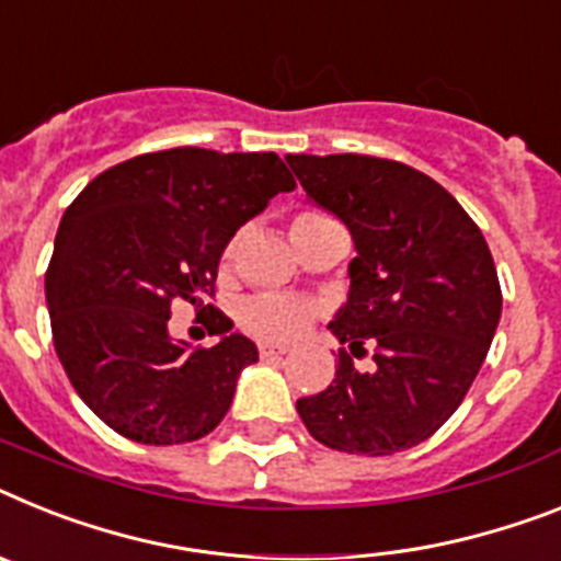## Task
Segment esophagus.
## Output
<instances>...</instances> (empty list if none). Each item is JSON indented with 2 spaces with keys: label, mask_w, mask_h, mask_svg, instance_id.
Segmentation results:
<instances>
[{
  "label": "esophagus",
  "mask_w": 561,
  "mask_h": 561,
  "mask_svg": "<svg viewBox=\"0 0 561 561\" xmlns=\"http://www.w3.org/2000/svg\"><path fill=\"white\" fill-rule=\"evenodd\" d=\"M259 356H262V359H276V356H285V347L259 345Z\"/></svg>",
  "instance_id": "1"
}]
</instances>
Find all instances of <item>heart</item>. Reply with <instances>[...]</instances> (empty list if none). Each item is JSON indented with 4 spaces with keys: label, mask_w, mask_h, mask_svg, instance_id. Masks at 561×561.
<instances>
[{
    "label": "heart",
    "mask_w": 561,
    "mask_h": 561,
    "mask_svg": "<svg viewBox=\"0 0 561 561\" xmlns=\"http://www.w3.org/2000/svg\"><path fill=\"white\" fill-rule=\"evenodd\" d=\"M324 219L322 214H299L290 225V230L302 228V225ZM233 251V244L228 253ZM317 317V305L302 299V296L288 294H256L244 299L237 310V322L244 333H251L259 342H290L308 328Z\"/></svg>",
    "instance_id": "heart-1"
}]
</instances>
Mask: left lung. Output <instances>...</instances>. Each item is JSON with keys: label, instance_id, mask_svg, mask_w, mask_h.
<instances>
[{"label": "left lung", "instance_id": "obj_1", "mask_svg": "<svg viewBox=\"0 0 561 561\" xmlns=\"http://www.w3.org/2000/svg\"><path fill=\"white\" fill-rule=\"evenodd\" d=\"M310 202L347 225V302L328 324L347 345L336 379L296 402L333 450L390 456L439 431L462 404L502 317L482 230L439 182L393 159L285 157ZM375 347L359 371L350 353Z\"/></svg>", "mask_w": 561, "mask_h": 561}]
</instances>
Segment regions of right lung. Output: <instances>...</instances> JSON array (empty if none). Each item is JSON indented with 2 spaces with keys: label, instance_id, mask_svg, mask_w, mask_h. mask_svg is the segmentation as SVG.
<instances>
[{
  "label": "right lung",
  "instance_id": "1",
  "mask_svg": "<svg viewBox=\"0 0 561 561\" xmlns=\"http://www.w3.org/2000/svg\"><path fill=\"white\" fill-rule=\"evenodd\" d=\"M294 179L276 153L173 148L99 173L65 210L45 273L56 356L82 402L142 445L208 436L228 413L251 339L205 296L228 242ZM210 309L214 348L171 340L172 305Z\"/></svg>",
  "mask_w": 561,
  "mask_h": 561
}]
</instances>
